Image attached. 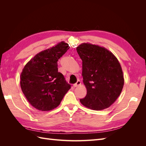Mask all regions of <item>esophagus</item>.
<instances>
[{
    "label": "esophagus",
    "instance_id": "1",
    "mask_svg": "<svg viewBox=\"0 0 146 146\" xmlns=\"http://www.w3.org/2000/svg\"><path fill=\"white\" fill-rule=\"evenodd\" d=\"M81 85V82L80 80H77V82L76 83L74 84L73 86L74 87H77V86H78L79 85Z\"/></svg>",
    "mask_w": 146,
    "mask_h": 146
}]
</instances>
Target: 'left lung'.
I'll return each mask as SVG.
<instances>
[{
  "mask_svg": "<svg viewBox=\"0 0 146 146\" xmlns=\"http://www.w3.org/2000/svg\"><path fill=\"white\" fill-rule=\"evenodd\" d=\"M82 60V77L87 93L80 100L85 107L102 110L121 94L124 84L122 68L116 57L104 47L82 43L77 48Z\"/></svg>",
  "mask_w": 146,
  "mask_h": 146,
  "instance_id": "8db88e82",
  "label": "left lung"
}]
</instances>
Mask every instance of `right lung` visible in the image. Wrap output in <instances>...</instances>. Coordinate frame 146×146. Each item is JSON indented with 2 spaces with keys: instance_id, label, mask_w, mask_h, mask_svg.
<instances>
[{
  "instance_id": "obj_1",
  "label": "right lung",
  "mask_w": 146,
  "mask_h": 146,
  "mask_svg": "<svg viewBox=\"0 0 146 146\" xmlns=\"http://www.w3.org/2000/svg\"><path fill=\"white\" fill-rule=\"evenodd\" d=\"M61 41L41 51L25 64L21 74V87L34 108L50 111L60 104L70 88L63 75L58 72L57 61L69 48Z\"/></svg>"
}]
</instances>
